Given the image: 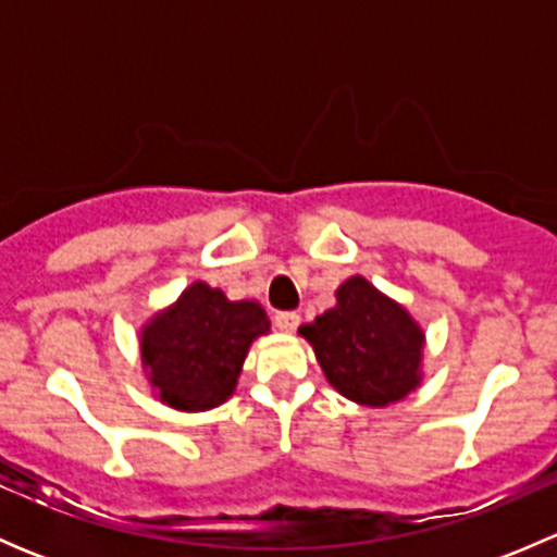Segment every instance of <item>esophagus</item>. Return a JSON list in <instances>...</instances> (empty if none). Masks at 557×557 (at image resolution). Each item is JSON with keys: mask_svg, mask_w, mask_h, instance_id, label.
I'll use <instances>...</instances> for the list:
<instances>
[{"mask_svg": "<svg viewBox=\"0 0 557 557\" xmlns=\"http://www.w3.org/2000/svg\"><path fill=\"white\" fill-rule=\"evenodd\" d=\"M274 325L285 331V334H290V331L299 329V312H277L274 314Z\"/></svg>", "mask_w": 557, "mask_h": 557, "instance_id": "obj_1", "label": "esophagus"}]
</instances>
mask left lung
Segmentation results:
<instances>
[{"instance_id":"1","label":"left lung","mask_w":557,"mask_h":557,"mask_svg":"<svg viewBox=\"0 0 557 557\" xmlns=\"http://www.w3.org/2000/svg\"><path fill=\"white\" fill-rule=\"evenodd\" d=\"M325 380L350 401L387 407L420 385L423 329L369 280L350 277L336 307L301 325Z\"/></svg>"}]
</instances>
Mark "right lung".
Wrapping results in <instances>:
<instances>
[{
    "instance_id": "add662e5",
    "label": "right lung",
    "mask_w": 557,
    "mask_h": 557,
    "mask_svg": "<svg viewBox=\"0 0 557 557\" xmlns=\"http://www.w3.org/2000/svg\"><path fill=\"white\" fill-rule=\"evenodd\" d=\"M267 331L256 301H228L223 290L194 283L143 329V367L161 401L201 412L232 396L247 347Z\"/></svg>"
}]
</instances>
